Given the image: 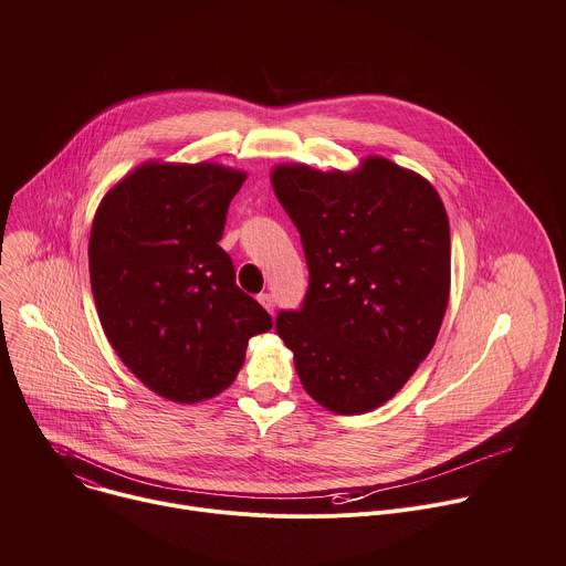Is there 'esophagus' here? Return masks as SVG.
I'll return each instance as SVG.
<instances>
[{"label":"esophagus","mask_w":566,"mask_h":566,"mask_svg":"<svg viewBox=\"0 0 566 566\" xmlns=\"http://www.w3.org/2000/svg\"><path fill=\"white\" fill-rule=\"evenodd\" d=\"M258 300H260V304H262L269 313H273V308H275V300H273V295H271V293H262Z\"/></svg>","instance_id":"34e87169"}]
</instances>
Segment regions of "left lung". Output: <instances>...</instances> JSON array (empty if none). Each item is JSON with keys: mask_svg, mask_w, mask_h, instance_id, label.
I'll return each mask as SVG.
<instances>
[{"mask_svg": "<svg viewBox=\"0 0 566 566\" xmlns=\"http://www.w3.org/2000/svg\"><path fill=\"white\" fill-rule=\"evenodd\" d=\"M308 266L300 311L275 329L306 394L336 415L380 408L417 371L450 297V223L434 186L382 156L352 172H271Z\"/></svg>", "mask_w": 566, "mask_h": 566, "instance_id": "8db88e82", "label": "left lung"}]
</instances>
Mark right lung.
<instances>
[{
	"label": "right lung",
	"mask_w": 566,
	"mask_h": 566,
	"mask_svg": "<svg viewBox=\"0 0 566 566\" xmlns=\"http://www.w3.org/2000/svg\"><path fill=\"white\" fill-rule=\"evenodd\" d=\"M247 172L145 160L101 201L90 277L105 336L154 394L192 402L221 394L271 315L234 284L219 247Z\"/></svg>",
	"instance_id": "add662e5"
}]
</instances>
